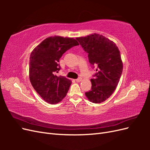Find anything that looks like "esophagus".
<instances>
[{"mask_svg": "<svg viewBox=\"0 0 150 150\" xmlns=\"http://www.w3.org/2000/svg\"><path fill=\"white\" fill-rule=\"evenodd\" d=\"M76 82H81V81H82V78H78V79H76Z\"/></svg>", "mask_w": 150, "mask_h": 150, "instance_id": "esophagus-1", "label": "esophagus"}]
</instances>
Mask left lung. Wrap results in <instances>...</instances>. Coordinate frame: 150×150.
<instances>
[{"label":"left lung","instance_id":"obj_1","mask_svg":"<svg viewBox=\"0 0 150 150\" xmlns=\"http://www.w3.org/2000/svg\"><path fill=\"white\" fill-rule=\"evenodd\" d=\"M88 54L90 64L97 66L94 79H91V89L85 93L89 100L101 103L110 98L118 84L123 64L116 44L103 35L94 33L77 38Z\"/></svg>","mask_w":150,"mask_h":150}]
</instances>
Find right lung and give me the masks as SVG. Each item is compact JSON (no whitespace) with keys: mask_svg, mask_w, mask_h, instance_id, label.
I'll use <instances>...</instances> for the list:
<instances>
[{"mask_svg":"<svg viewBox=\"0 0 150 150\" xmlns=\"http://www.w3.org/2000/svg\"><path fill=\"white\" fill-rule=\"evenodd\" d=\"M72 38L51 36L36 46L30 56L29 79L32 86L44 100L56 104L65 98L72 81L64 76H57L61 69L59 62L67 50L78 46Z\"/></svg>","mask_w":150,"mask_h":150,"instance_id":"add662e5","label":"right lung"}]
</instances>
